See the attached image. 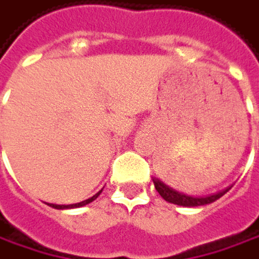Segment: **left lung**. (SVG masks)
Wrapping results in <instances>:
<instances>
[{"label":"left lung","instance_id":"left-lung-1","mask_svg":"<svg viewBox=\"0 0 259 259\" xmlns=\"http://www.w3.org/2000/svg\"><path fill=\"white\" fill-rule=\"evenodd\" d=\"M153 186L156 188V191L159 193V196L162 197L165 201L168 203H172V204H177V206H184V207H197V206H206V204H210L216 200H219L220 197L223 194H226L229 188L223 190V191H219L216 194H211V196L206 197H193L188 196V194H184V193H180L177 191L174 187L168 186L165 184L163 181H161L159 178H153Z\"/></svg>","mask_w":259,"mask_h":259}]
</instances>
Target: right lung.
<instances>
[{"instance_id": "right-lung-1", "label": "right lung", "mask_w": 259, "mask_h": 259, "mask_svg": "<svg viewBox=\"0 0 259 259\" xmlns=\"http://www.w3.org/2000/svg\"><path fill=\"white\" fill-rule=\"evenodd\" d=\"M103 191V190H101ZM101 191H98L96 196L90 197V198H87L84 201H81V203H75V204H51V207L53 208H58V210H65V208H78V207H82V206H87L88 203H91V201H94L97 197L101 194Z\"/></svg>"}]
</instances>
